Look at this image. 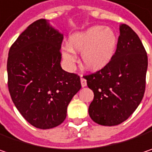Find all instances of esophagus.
I'll return each instance as SVG.
<instances>
[{
    "mask_svg": "<svg viewBox=\"0 0 152 152\" xmlns=\"http://www.w3.org/2000/svg\"><path fill=\"white\" fill-rule=\"evenodd\" d=\"M81 84H82V87H85L87 85V81L83 76H81Z\"/></svg>",
    "mask_w": 152,
    "mask_h": 152,
    "instance_id": "34e87169",
    "label": "esophagus"
}]
</instances>
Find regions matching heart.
I'll list each match as a JSON object with an SVG mask.
<instances>
[{
    "label": "heart",
    "instance_id": "1",
    "mask_svg": "<svg viewBox=\"0 0 152 152\" xmlns=\"http://www.w3.org/2000/svg\"><path fill=\"white\" fill-rule=\"evenodd\" d=\"M117 36L110 27L93 26L83 31L71 34L68 46L62 48V56L69 67L76 62V52L81 53L82 63L86 69L99 70L104 68L114 55Z\"/></svg>",
    "mask_w": 152,
    "mask_h": 152
}]
</instances>
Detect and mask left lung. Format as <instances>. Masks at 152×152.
<instances>
[{
    "label": "left lung",
    "instance_id": "left-lung-1",
    "mask_svg": "<svg viewBox=\"0 0 152 152\" xmlns=\"http://www.w3.org/2000/svg\"><path fill=\"white\" fill-rule=\"evenodd\" d=\"M147 67V53L140 39L130 26L121 24L111 61L102 69L84 76L94 92L88 107L90 118L108 126L127 120L144 97Z\"/></svg>",
    "mask_w": 152,
    "mask_h": 152
}]
</instances>
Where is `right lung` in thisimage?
Listing matches in <instances>:
<instances>
[{"label": "right lung", "mask_w": 152, "mask_h": 152, "mask_svg": "<svg viewBox=\"0 0 152 152\" xmlns=\"http://www.w3.org/2000/svg\"><path fill=\"white\" fill-rule=\"evenodd\" d=\"M63 39L48 20L40 19L23 31L8 52L12 101L25 120L39 129L62 124L69 103L82 88L80 76L61 67Z\"/></svg>", "instance_id": "1"}]
</instances>
